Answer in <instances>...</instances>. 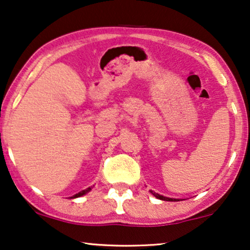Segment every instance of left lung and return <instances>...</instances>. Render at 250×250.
Instances as JSON below:
<instances>
[{
    "mask_svg": "<svg viewBox=\"0 0 250 250\" xmlns=\"http://www.w3.org/2000/svg\"><path fill=\"white\" fill-rule=\"evenodd\" d=\"M152 192V194L156 197V198H159V199H161V200H167V202H178L179 199H174V198H168V197H164V196H162V195H160V194H156V192H153V191H150Z\"/></svg>",
    "mask_w": 250,
    "mask_h": 250,
    "instance_id": "obj_1",
    "label": "left lung"
}]
</instances>
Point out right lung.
Returning <instances> with one entry per match:
<instances>
[{"label": "right lung", "instance_id": "right-lung-1", "mask_svg": "<svg viewBox=\"0 0 250 250\" xmlns=\"http://www.w3.org/2000/svg\"><path fill=\"white\" fill-rule=\"evenodd\" d=\"M90 190H91L90 188H87V189H85V190H82V191H80V192H78V194H76L75 196H72L71 198H77V197H80V196H83V195H86L87 192L90 191Z\"/></svg>", "mask_w": 250, "mask_h": 250}]
</instances>
